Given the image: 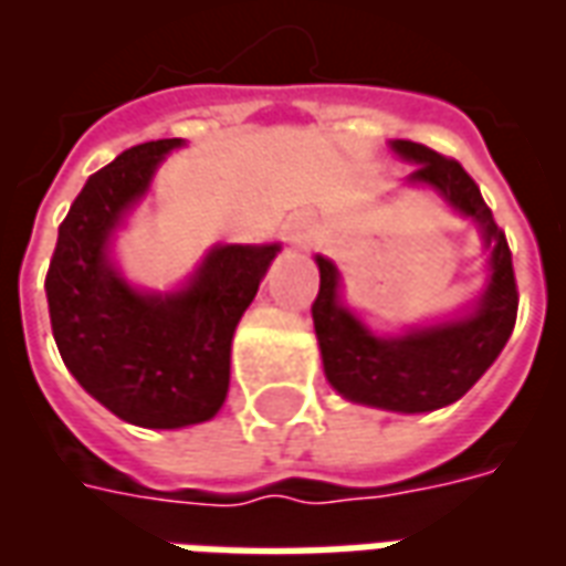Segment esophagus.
Instances as JSON below:
<instances>
[{
	"instance_id": "obj_1",
	"label": "esophagus",
	"mask_w": 566,
	"mask_h": 566,
	"mask_svg": "<svg viewBox=\"0 0 566 566\" xmlns=\"http://www.w3.org/2000/svg\"><path fill=\"white\" fill-rule=\"evenodd\" d=\"M284 235L300 248H308L315 242V227L308 221L306 214H291L287 221H284Z\"/></svg>"
}]
</instances>
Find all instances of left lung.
I'll return each mask as SVG.
<instances>
[{
  "label": "left lung",
  "mask_w": 566,
  "mask_h": 566,
  "mask_svg": "<svg viewBox=\"0 0 566 566\" xmlns=\"http://www.w3.org/2000/svg\"><path fill=\"white\" fill-rule=\"evenodd\" d=\"M391 150L416 163L406 178L409 185L433 187L451 209L479 223L491 248L485 294L461 318L416 327L403 336H376L343 306L339 270L318 254L321 287L312 321L327 381L345 400L391 412H433L461 400L497 360L515 327L518 287L506 235L461 163L409 139H394Z\"/></svg>",
  "instance_id": "1"
}]
</instances>
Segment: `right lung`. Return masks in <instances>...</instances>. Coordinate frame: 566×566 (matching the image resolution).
<instances>
[{"label": "right lung", "instance_id": "add662e5", "mask_svg": "<svg viewBox=\"0 0 566 566\" xmlns=\"http://www.w3.org/2000/svg\"><path fill=\"white\" fill-rule=\"evenodd\" d=\"M181 139L124 150L87 178L60 223L44 279L60 357L84 391L129 424L175 430L218 416L230 345L282 245H218L172 294H142L108 260V242Z\"/></svg>", "mask_w": 566, "mask_h": 566}]
</instances>
